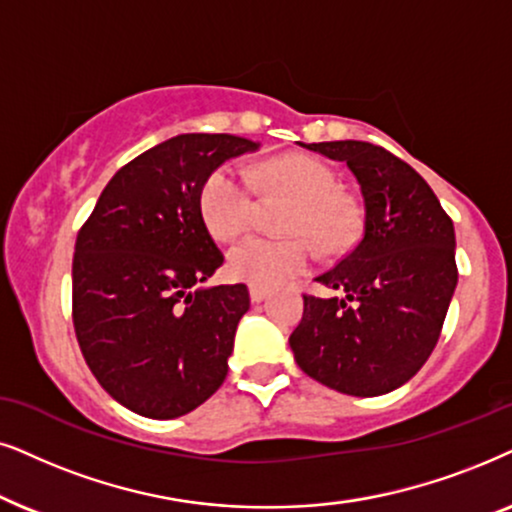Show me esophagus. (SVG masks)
<instances>
[{"label": "esophagus", "instance_id": "34e87169", "mask_svg": "<svg viewBox=\"0 0 512 512\" xmlns=\"http://www.w3.org/2000/svg\"><path fill=\"white\" fill-rule=\"evenodd\" d=\"M267 297H269V290L267 288H260V285H250V302L260 304Z\"/></svg>", "mask_w": 512, "mask_h": 512}]
</instances>
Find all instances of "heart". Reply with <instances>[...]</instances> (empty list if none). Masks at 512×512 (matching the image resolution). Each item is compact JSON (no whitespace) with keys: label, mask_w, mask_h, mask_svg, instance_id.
Returning <instances> with one entry per match:
<instances>
[{"label":"heart","mask_w":512,"mask_h":512,"mask_svg":"<svg viewBox=\"0 0 512 512\" xmlns=\"http://www.w3.org/2000/svg\"><path fill=\"white\" fill-rule=\"evenodd\" d=\"M257 177L271 194L295 199L283 229L285 238L248 236L229 250L227 269L238 281L276 288L306 271L313 248H339L356 227V208L339 194L337 173L327 163L306 154H283L260 166ZM199 208L206 229L220 241H229L250 227L255 213V182L248 170L234 161L222 163L201 185Z\"/></svg>","instance_id":"b5f03b06"}]
</instances>
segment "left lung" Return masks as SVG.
<instances>
[{
  "mask_svg": "<svg viewBox=\"0 0 512 512\" xmlns=\"http://www.w3.org/2000/svg\"><path fill=\"white\" fill-rule=\"evenodd\" d=\"M344 161L363 194V234L304 295L290 335L297 365L339 393L372 398L403 386L438 344L454 295V224L410 163L363 140L304 145Z\"/></svg>",
  "mask_w": 512,
  "mask_h": 512,
  "instance_id": "left-lung-1",
  "label": "left lung"
}]
</instances>
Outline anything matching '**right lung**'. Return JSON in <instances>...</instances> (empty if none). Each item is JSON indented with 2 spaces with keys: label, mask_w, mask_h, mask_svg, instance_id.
<instances>
[{
  "label": "right lung",
  "mask_w": 512,
  "mask_h": 512,
  "mask_svg": "<svg viewBox=\"0 0 512 512\" xmlns=\"http://www.w3.org/2000/svg\"><path fill=\"white\" fill-rule=\"evenodd\" d=\"M252 140L187 133L114 173L81 224L72 260V323L100 386L135 414L175 419L227 377L243 283L194 290L224 255L203 224V180Z\"/></svg>",
  "instance_id": "1"
}]
</instances>
